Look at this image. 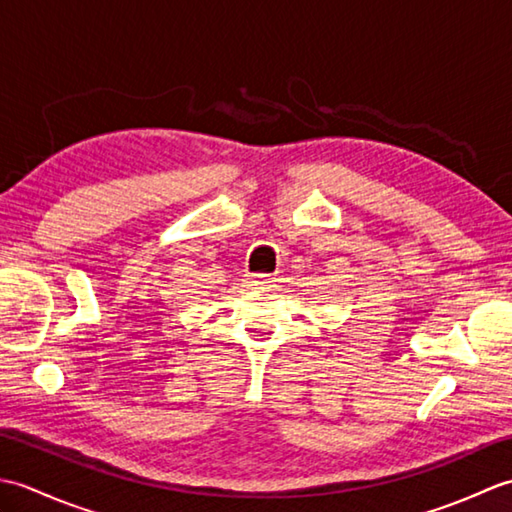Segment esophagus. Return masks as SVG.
I'll use <instances>...</instances> for the list:
<instances>
[{"label": "esophagus", "mask_w": 512, "mask_h": 512, "mask_svg": "<svg viewBox=\"0 0 512 512\" xmlns=\"http://www.w3.org/2000/svg\"><path fill=\"white\" fill-rule=\"evenodd\" d=\"M248 281H250V286H273L275 284V277L273 275H266V273H255V275H250L248 277Z\"/></svg>", "instance_id": "esophagus-1"}]
</instances>
